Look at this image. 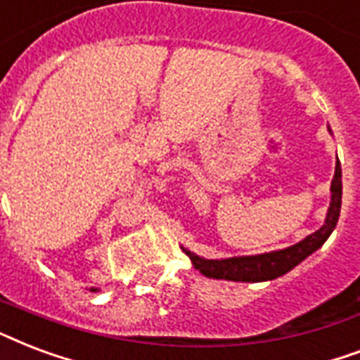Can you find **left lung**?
Instances as JSON below:
<instances>
[{"label": "left lung", "mask_w": 360, "mask_h": 360, "mask_svg": "<svg viewBox=\"0 0 360 360\" xmlns=\"http://www.w3.org/2000/svg\"><path fill=\"white\" fill-rule=\"evenodd\" d=\"M333 134V130L328 128ZM338 158V156H336ZM340 207H342V166L336 160L334 177L330 183V205L326 211L325 223L314 234L306 236L304 240L295 245L285 247L279 251L260 255H245V257H230V259H204L200 255L192 253L183 247L196 270L204 274L205 278L226 279V281H243V283H259V281H271L285 276L302 260H306L311 253H315L333 234L338 224Z\"/></svg>", "instance_id": "left-lung-1"}]
</instances>
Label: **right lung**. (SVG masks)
I'll use <instances>...</instances> for the list:
<instances>
[{"label":"right lung","mask_w":360,"mask_h":360,"mask_svg":"<svg viewBox=\"0 0 360 360\" xmlns=\"http://www.w3.org/2000/svg\"><path fill=\"white\" fill-rule=\"evenodd\" d=\"M90 290H92V292H96L98 289H96V287H90Z\"/></svg>","instance_id":"right-lung-1"}]
</instances>
